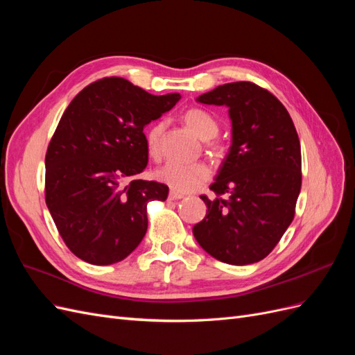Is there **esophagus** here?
<instances>
[{
  "label": "esophagus",
  "mask_w": 355,
  "mask_h": 355,
  "mask_svg": "<svg viewBox=\"0 0 355 355\" xmlns=\"http://www.w3.org/2000/svg\"><path fill=\"white\" fill-rule=\"evenodd\" d=\"M182 198H184V194H179V192H175V191L168 192V200L170 201H176V200H182Z\"/></svg>",
  "instance_id": "obj_1"
}]
</instances>
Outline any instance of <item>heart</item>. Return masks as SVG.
I'll list each match as a JSON object with an SVG mask.
<instances>
[{
  "instance_id": "1",
  "label": "heart",
  "mask_w": 355,
  "mask_h": 355,
  "mask_svg": "<svg viewBox=\"0 0 355 355\" xmlns=\"http://www.w3.org/2000/svg\"><path fill=\"white\" fill-rule=\"evenodd\" d=\"M185 124L202 141L213 139L219 132V124L214 118L204 110L192 108L184 115ZM166 128L164 121H157L146 132V148L154 159H159L163 155L161 139ZM155 178L166 184L171 191L188 194L198 189L210 179V168L202 161H192V163H180L171 161L157 170Z\"/></svg>"
}]
</instances>
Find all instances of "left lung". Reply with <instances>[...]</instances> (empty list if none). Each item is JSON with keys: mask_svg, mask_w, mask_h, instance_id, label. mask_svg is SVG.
I'll return each mask as SVG.
<instances>
[{"mask_svg": "<svg viewBox=\"0 0 355 355\" xmlns=\"http://www.w3.org/2000/svg\"><path fill=\"white\" fill-rule=\"evenodd\" d=\"M197 101L228 106L232 144L210 185L214 197H200L207 214L192 232L202 249L220 262H259L295 218L302 185L295 124L272 93L250 81L218 85Z\"/></svg>", "mask_w": 355, "mask_h": 355, "instance_id": "8db88e82", "label": "left lung"}]
</instances>
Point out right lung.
Wrapping results in <instances>:
<instances>
[{
    "label": "right lung",
    "instance_id": "obj_1",
    "mask_svg": "<svg viewBox=\"0 0 355 355\" xmlns=\"http://www.w3.org/2000/svg\"><path fill=\"white\" fill-rule=\"evenodd\" d=\"M179 99L110 77L84 87L63 112L46 154V204L84 262H120L145 237L148 202L164 201L168 187L135 179L148 164L144 127Z\"/></svg>",
    "mask_w": 355,
    "mask_h": 355
}]
</instances>
